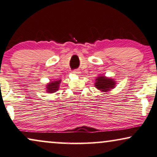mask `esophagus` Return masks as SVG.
<instances>
[{
    "mask_svg": "<svg viewBox=\"0 0 157 157\" xmlns=\"http://www.w3.org/2000/svg\"><path fill=\"white\" fill-rule=\"evenodd\" d=\"M72 73L76 74V75H79V74L80 73V71H78V70H76V69H75V70H74V71H72Z\"/></svg>",
    "mask_w": 157,
    "mask_h": 157,
    "instance_id": "34e87169",
    "label": "esophagus"
}]
</instances>
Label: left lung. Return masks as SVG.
Listing matches in <instances>:
<instances>
[{
    "mask_svg": "<svg viewBox=\"0 0 157 157\" xmlns=\"http://www.w3.org/2000/svg\"><path fill=\"white\" fill-rule=\"evenodd\" d=\"M95 86L97 87L98 89L102 91H107L112 88H114L115 86V81L113 79L106 78L105 76L99 77L96 80Z\"/></svg>",
    "mask_w": 157,
    "mask_h": 157,
    "instance_id": "obj_1",
    "label": "left lung"
}]
</instances>
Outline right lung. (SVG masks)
<instances>
[{"mask_svg": "<svg viewBox=\"0 0 157 157\" xmlns=\"http://www.w3.org/2000/svg\"><path fill=\"white\" fill-rule=\"evenodd\" d=\"M60 81H52L50 83H49L47 86V91L49 93H54L55 91H56L58 89V87H59Z\"/></svg>", "mask_w": 157, "mask_h": 157, "instance_id": "obj_1", "label": "right lung"}]
</instances>
